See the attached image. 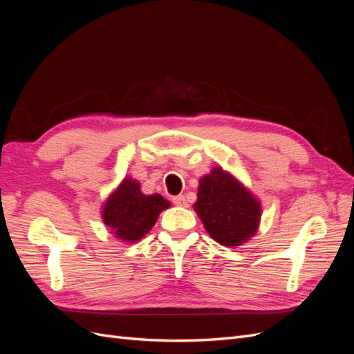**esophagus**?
<instances>
[{"label":"esophagus","instance_id":"esophagus-1","mask_svg":"<svg viewBox=\"0 0 354 354\" xmlns=\"http://www.w3.org/2000/svg\"><path fill=\"white\" fill-rule=\"evenodd\" d=\"M173 203H176V205H178V207H186V198L183 195L174 196L173 198Z\"/></svg>","mask_w":354,"mask_h":354}]
</instances>
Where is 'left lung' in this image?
Listing matches in <instances>:
<instances>
[{
    "instance_id": "8db88e82",
    "label": "left lung",
    "mask_w": 354,
    "mask_h": 354,
    "mask_svg": "<svg viewBox=\"0 0 354 354\" xmlns=\"http://www.w3.org/2000/svg\"><path fill=\"white\" fill-rule=\"evenodd\" d=\"M194 208L211 238L224 246H239L254 236L261 217L260 202L220 167L199 180Z\"/></svg>"
}]
</instances>
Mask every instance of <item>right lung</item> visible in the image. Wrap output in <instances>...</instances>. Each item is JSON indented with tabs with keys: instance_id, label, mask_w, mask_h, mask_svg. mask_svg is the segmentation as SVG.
I'll return each mask as SVG.
<instances>
[{
	"instance_id": "1",
	"label": "right lung",
	"mask_w": 354,
	"mask_h": 354,
	"mask_svg": "<svg viewBox=\"0 0 354 354\" xmlns=\"http://www.w3.org/2000/svg\"><path fill=\"white\" fill-rule=\"evenodd\" d=\"M168 207L169 202L158 194L143 195L140 185L128 177L104 202L102 218L115 238L136 242L149 233Z\"/></svg>"
}]
</instances>
